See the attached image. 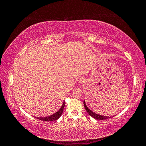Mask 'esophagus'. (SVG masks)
Returning a JSON list of instances; mask_svg holds the SVG:
<instances>
[{
	"instance_id": "34e87169",
	"label": "esophagus",
	"mask_w": 146,
	"mask_h": 146,
	"mask_svg": "<svg viewBox=\"0 0 146 146\" xmlns=\"http://www.w3.org/2000/svg\"><path fill=\"white\" fill-rule=\"evenodd\" d=\"M79 82H80V83H83V82H84V78H80V80H79Z\"/></svg>"
}]
</instances>
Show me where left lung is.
Wrapping results in <instances>:
<instances>
[{"instance_id": "1", "label": "left lung", "mask_w": 146, "mask_h": 146, "mask_svg": "<svg viewBox=\"0 0 146 146\" xmlns=\"http://www.w3.org/2000/svg\"><path fill=\"white\" fill-rule=\"evenodd\" d=\"M83 103H84L83 104L84 107H85L86 111L88 112V113L89 114L91 117H92L93 118H94L96 119H98V120H105V119H107L108 118L111 117H108V116H102V115H100V114H96L94 112H92V111H91V110L89 108L87 107V106L85 104V101H84Z\"/></svg>"}]
</instances>
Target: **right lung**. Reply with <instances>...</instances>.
Here are the masks:
<instances>
[{"instance_id":"1","label":"right lung","mask_w":146,"mask_h":146,"mask_svg":"<svg viewBox=\"0 0 146 146\" xmlns=\"http://www.w3.org/2000/svg\"><path fill=\"white\" fill-rule=\"evenodd\" d=\"M64 104H65V102H64L63 104L62 105V106H61V107L60 108V109L58 110V111L56 113H54V114H52V115H51V116H48L47 117H35L39 119V120L49 122V121H56L61 116V114H62L63 110H64Z\"/></svg>"}]
</instances>
